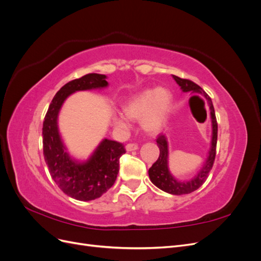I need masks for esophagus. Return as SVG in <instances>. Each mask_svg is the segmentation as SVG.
Returning <instances> with one entry per match:
<instances>
[{
	"instance_id": "34e87169",
	"label": "esophagus",
	"mask_w": 261,
	"mask_h": 261,
	"mask_svg": "<svg viewBox=\"0 0 261 261\" xmlns=\"http://www.w3.org/2000/svg\"><path fill=\"white\" fill-rule=\"evenodd\" d=\"M126 150L127 151H133V150H137L138 149V145L137 144H134V143H130V144H127L126 145Z\"/></svg>"
}]
</instances>
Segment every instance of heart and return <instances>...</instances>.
Segmentation results:
<instances>
[{
	"label": "heart",
	"instance_id": "b5f03b06",
	"mask_svg": "<svg viewBox=\"0 0 261 261\" xmlns=\"http://www.w3.org/2000/svg\"><path fill=\"white\" fill-rule=\"evenodd\" d=\"M172 103V94L165 88L147 89L130 98L124 105V112L129 118H140L143 128L149 133L159 129L167 117ZM122 113H114L112 121L117 128L125 129L128 118Z\"/></svg>",
	"mask_w": 261,
	"mask_h": 261
}]
</instances>
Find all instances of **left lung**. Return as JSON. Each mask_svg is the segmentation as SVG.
<instances>
[{
    "label": "left lung",
    "mask_w": 261,
    "mask_h": 261,
    "mask_svg": "<svg viewBox=\"0 0 261 261\" xmlns=\"http://www.w3.org/2000/svg\"><path fill=\"white\" fill-rule=\"evenodd\" d=\"M175 82L180 87V89L184 92H192V93H200L206 97L209 107H210V114L212 120V139H211V146L209 153L207 156V160L204 162L202 169L198 172L193 179L188 181H178L171 175V173L168 168V141L163 134H160L156 138L158 147L160 149V155L158 158V160L152 164V167L149 169V177L151 179L152 183L162 189L163 192L169 193L172 195H184L195 192L196 189H198L206 179L209 176V173L213 167L216 159V151H217V139H218V123L216 118L215 109H213L212 101L208 94L202 90L200 86L195 84L194 82L189 80H184V78L177 77L173 75Z\"/></svg>",
    "instance_id": "1"
}]
</instances>
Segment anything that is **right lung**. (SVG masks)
<instances>
[{
  "label": "right lung",
  "instance_id": "obj_1",
  "mask_svg": "<svg viewBox=\"0 0 261 261\" xmlns=\"http://www.w3.org/2000/svg\"><path fill=\"white\" fill-rule=\"evenodd\" d=\"M106 78V75L92 73L65 84L54 96L43 121V155L50 175L63 193L82 201L99 198L113 186L120 170V158L126 150L121 143L103 139L88 161L73 160L61 140L58 115L69 94L103 88L108 86Z\"/></svg>",
  "mask_w": 261,
  "mask_h": 261
}]
</instances>
